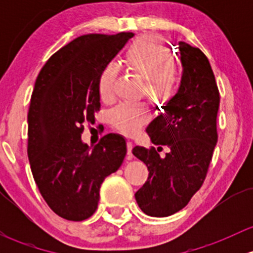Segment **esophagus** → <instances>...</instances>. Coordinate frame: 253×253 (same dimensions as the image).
<instances>
[{"instance_id":"34e87169","label":"esophagus","mask_w":253,"mask_h":253,"mask_svg":"<svg viewBox=\"0 0 253 253\" xmlns=\"http://www.w3.org/2000/svg\"><path fill=\"white\" fill-rule=\"evenodd\" d=\"M132 148H133V143L127 142V159H132L133 154H132Z\"/></svg>"}]
</instances>
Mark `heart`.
Masks as SVG:
<instances>
[{
	"label": "heart",
	"instance_id": "heart-1",
	"mask_svg": "<svg viewBox=\"0 0 253 253\" xmlns=\"http://www.w3.org/2000/svg\"><path fill=\"white\" fill-rule=\"evenodd\" d=\"M170 48L158 37H144L127 50L125 62L132 72L145 79V90L150 96L169 100L180 84V66L174 57H169ZM117 72L106 66L99 78V93L104 101H111ZM149 114L144 103L120 104L111 112V125L127 136L136 134L145 124Z\"/></svg>",
	"mask_w": 253,
	"mask_h": 253
}]
</instances>
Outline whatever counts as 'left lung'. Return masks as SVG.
I'll use <instances>...</instances> for the list:
<instances>
[{"label": "left lung", "instance_id": "left-lung-1", "mask_svg": "<svg viewBox=\"0 0 253 253\" xmlns=\"http://www.w3.org/2000/svg\"><path fill=\"white\" fill-rule=\"evenodd\" d=\"M178 48L183 67L180 88L147 127L158 149H132L149 171L134 197L145 214L158 218L187 206L205 182L218 142L220 95L211 63L198 47L180 42ZM163 145L169 152L160 157Z\"/></svg>", "mask_w": 253, "mask_h": 253}]
</instances>
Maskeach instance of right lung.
Masks as SVG:
<instances>
[{
	"label": "right lung",
	"mask_w": 253,
	"mask_h": 253,
	"mask_svg": "<svg viewBox=\"0 0 253 253\" xmlns=\"http://www.w3.org/2000/svg\"><path fill=\"white\" fill-rule=\"evenodd\" d=\"M132 37H78L48 58L35 82L28 111L30 169L47 206L67 220L93 215L101 183L127 153L120 134H106L93 149L81 136L100 110L101 72Z\"/></svg>",
	"instance_id": "right-lung-1"
}]
</instances>
